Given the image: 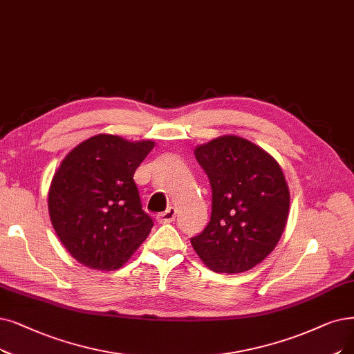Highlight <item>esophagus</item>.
Returning a JSON list of instances; mask_svg holds the SVG:
<instances>
[{
  "label": "esophagus",
  "instance_id": "esophagus-1",
  "mask_svg": "<svg viewBox=\"0 0 354 354\" xmlns=\"http://www.w3.org/2000/svg\"><path fill=\"white\" fill-rule=\"evenodd\" d=\"M176 215H177V210L174 207H168L165 212H162V214L157 216V221L160 223H171L176 219Z\"/></svg>",
  "mask_w": 354,
  "mask_h": 354
}]
</instances>
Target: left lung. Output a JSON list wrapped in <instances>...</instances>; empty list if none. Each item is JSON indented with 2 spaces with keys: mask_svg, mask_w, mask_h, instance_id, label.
Instances as JSON below:
<instances>
[{
  "mask_svg": "<svg viewBox=\"0 0 354 354\" xmlns=\"http://www.w3.org/2000/svg\"><path fill=\"white\" fill-rule=\"evenodd\" d=\"M212 187L210 222L190 241L216 273H243L277 245L289 216L283 169L251 140L223 135L194 148Z\"/></svg>",
  "mask_w": 354,
  "mask_h": 354,
  "instance_id": "8db88e82",
  "label": "left lung"
}]
</instances>
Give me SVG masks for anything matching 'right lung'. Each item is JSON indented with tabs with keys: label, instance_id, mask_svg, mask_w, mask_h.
<instances>
[{
	"label": "right lung",
	"instance_id": "right-lung-1",
	"mask_svg": "<svg viewBox=\"0 0 354 354\" xmlns=\"http://www.w3.org/2000/svg\"><path fill=\"white\" fill-rule=\"evenodd\" d=\"M155 147L100 133L62 160L49 187V216L62 245L93 270L113 272L128 261L152 228L133 174Z\"/></svg>",
	"mask_w": 354,
	"mask_h": 354
}]
</instances>
